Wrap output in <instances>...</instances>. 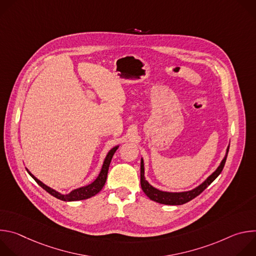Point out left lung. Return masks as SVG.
I'll list each match as a JSON object with an SVG mask.
<instances>
[{
	"mask_svg": "<svg viewBox=\"0 0 256 256\" xmlns=\"http://www.w3.org/2000/svg\"><path fill=\"white\" fill-rule=\"evenodd\" d=\"M228 152H229V147L227 149L226 156L222 160L220 166L216 168V170L212 175H210L206 178V180H204L200 186H198L194 190H190V192H162V190H159L153 188L151 184H149V182L144 179V161L142 159L140 160V186H142V190L146 194V196H147L150 200H152L154 202H157L159 204H170V206H178V204H186L190 200H192L194 198H196L198 196H200L212 184V182L218 175H220V173L222 172V170H223V168L225 166Z\"/></svg>",
	"mask_w": 256,
	"mask_h": 256,
	"instance_id": "8db88e82",
	"label": "left lung"
}]
</instances>
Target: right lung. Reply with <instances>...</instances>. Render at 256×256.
Returning <instances> with one entry per match:
<instances>
[{
    "label": "right lung",
    "mask_w": 256,
    "mask_h": 256,
    "mask_svg": "<svg viewBox=\"0 0 256 256\" xmlns=\"http://www.w3.org/2000/svg\"><path fill=\"white\" fill-rule=\"evenodd\" d=\"M118 146H116V147L112 148L110 151L108 152L104 162H103V165H102V168H101V171L98 175V177L92 182L91 184H88L86 186H83V188H77V190H74L72 192H70L68 194H62L58 192H56L54 190L46 186L44 184H42V182L40 180H38L36 177H34V175H32L28 170L27 172L30 174V176L38 182V184L44 190H46L50 194H52V196L60 200H64V202H75V200H86V198H89L91 196H94L95 194H97L101 190L102 188L104 186L105 182H106V178H107V173H108V169H109V165H110V162H112V159L116 153V151L118 150Z\"/></svg>",
    "instance_id": "add662e5"
}]
</instances>
